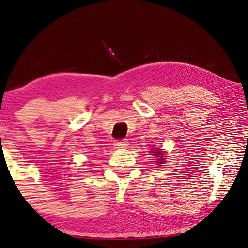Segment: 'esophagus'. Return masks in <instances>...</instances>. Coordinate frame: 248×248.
Masks as SVG:
<instances>
[{"instance_id":"1","label":"esophagus","mask_w":248,"mask_h":248,"mask_svg":"<svg viewBox=\"0 0 248 248\" xmlns=\"http://www.w3.org/2000/svg\"><path fill=\"white\" fill-rule=\"evenodd\" d=\"M128 145V141L127 140H118V141H116L115 142V146L116 148H118V149H121V148H125V146Z\"/></svg>"}]
</instances>
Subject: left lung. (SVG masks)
Returning <instances> with one entry per match:
<instances>
[{
  "mask_svg": "<svg viewBox=\"0 0 248 248\" xmlns=\"http://www.w3.org/2000/svg\"><path fill=\"white\" fill-rule=\"evenodd\" d=\"M150 153H153L155 156H156L158 159H157V163L158 164H163L164 163V151H162L161 149H157V150H151Z\"/></svg>",
  "mask_w": 248,
  "mask_h": 248,
  "instance_id": "1",
  "label": "left lung"
}]
</instances>
